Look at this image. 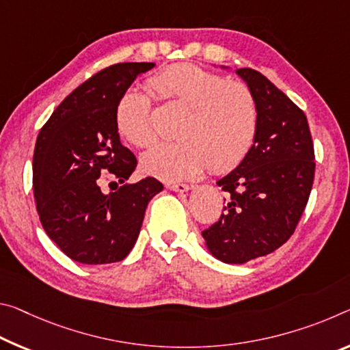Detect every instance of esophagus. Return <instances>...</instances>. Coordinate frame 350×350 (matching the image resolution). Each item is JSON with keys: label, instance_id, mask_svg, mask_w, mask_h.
Returning a JSON list of instances; mask_svg holds the SVG:
<instances>
[{"label": "esophagus", "instance_id": "obj_1", "mask_svg": "<svg viewBox=\"0 0 350 350\" xmlns=\"http://www.w3.org/2000/svg\"><path fill=\"white\" fill-rule=\"evenodd\" d=\"M166 188L171 191H176V193H187L188 190H191V187L187 184H170V185H166Z\"/></svg>", "mask_w": 350, "mask_h": 350}]
</instances>
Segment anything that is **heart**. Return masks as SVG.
I'll return each mask as SVG.
<instances>
[{
  "instance_id": "1",
  "label": "heart",
  "mask_w": 350,
  "mask_h": 350,
  "mask_svg": "<svg viewBox=\"0 0 350 350\" xmlns=\"http://www.w3.org/2000/svg\"><path fill=\"white\" fill-rule=\"evenodd\" d=\"M166 101L185 107L173 143H160L142 155V166L157 179H191L207 168L226 173L240 165L258 131V105L251 88L193 64L171 65L149 81ZM116 126L127 142L146 148L155 142L151 99L126 92L116 105Z\"/></svg>"
}]
</instances>
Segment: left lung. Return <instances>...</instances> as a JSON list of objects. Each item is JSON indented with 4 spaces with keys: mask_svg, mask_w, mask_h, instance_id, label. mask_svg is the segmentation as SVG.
I'll list each match as a JSON object with an SVG mask.
<instances>
[{
    "mask_svg": "<svg viewBox=\"0 0 350 350\" xmlns=\"http://www.w3.org/2000/svg\"><path fill=\"white\" fill-rule=\"evenodd\" d=\"M235 73L257 99L258 131L245 160L216 182L227 193L226 212L202 238L215 258L243 265L293 235L312 191L314 151L307 116L284 92L255 70Z\"/></svg>",
    "mask_w": 350,
    "mask_h": 350,
    "instance_id": "left-lung-1",
    "label": "left lung"
}]
</instances>
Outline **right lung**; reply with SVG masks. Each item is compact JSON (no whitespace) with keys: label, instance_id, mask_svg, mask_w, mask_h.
I'll return each instance as SVG.
<instances>
[{"label":"right lung","instance_id":"add662e5","mask_svg":"<svg viewBox=\"0 0 350 350\" xmlns=\"http://www.w3.org/2000/svg\"><path fill=\"white\" fill-rule=\"evenodd\" d=\"M152 62H126L99 71L66 96L37 137L32 185L38 218L49 240L84 265L115 263L132 251L148 202L163 190L154 177L126 182L137 159L121 145L116 105ZM109 170L120 183L103 193Z\"/></svg>","mask_w":350,"mask_h":350}]
</instances>
